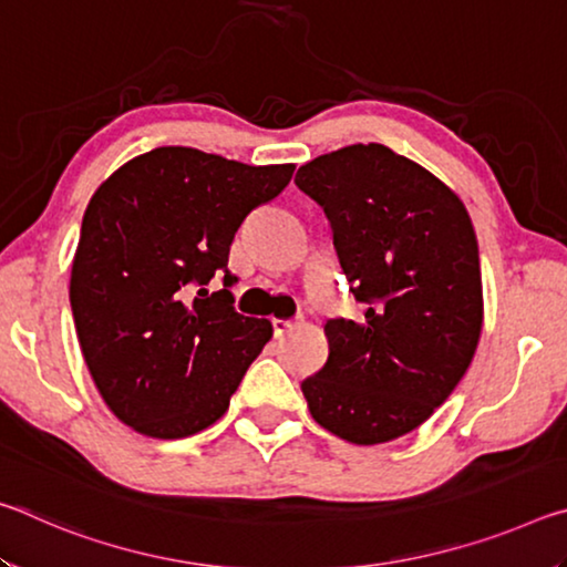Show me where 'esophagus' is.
<instances>
[{"mask_svg": "<svg viewBox=\"0 0 567 567\" xmlns=\"http://www.w3.org/2000/svg\"><path fill=\"white\" fill-rule=\"evenodd\" d=\"M295 328V320H272V330H275V338H282Z\"/></svg>", "mask_w": 567, "mask_h": 567, "instance_id": "obj_1", "label": "esophagus"}]
</instances>
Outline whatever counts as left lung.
Here are the masks:
<instances>
[{"label": "left lung", "mask_w": 567, "mask_h": 567, "mask_svg": "<svg viewBox=\"0 0 567 567\" xmlns=\"http://www.w3.org/2000/svg\"><path fill=\"white\" fill-rule=\"evenodd\" d=\"M295 185L332 227L358 322L324 324L328 362L302 380L310 415L354 445L420 427L473 362L483 330L477 237L447 185L385 145L307 162Z\"/></svg>", "instance_id": "1"}]
</instances>
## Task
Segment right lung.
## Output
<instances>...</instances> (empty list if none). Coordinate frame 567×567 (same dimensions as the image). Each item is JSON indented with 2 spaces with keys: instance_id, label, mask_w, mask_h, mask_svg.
Returning a JSON list of instances; mask_svg holds the SVG:
<instances>
[{
  "instance_id": "obj_1",
  "label": "right lung",
  "mask_w": 567,
  "mask_h": 567,
  "mask_svg": "<svg viewBox=\"0 0 567 567\" xmlns=\"http://www.w3.org/2000/svg\"><path fill=\"white\" fill-rule=\"evenodd\" d=\"M295 165L192 147L130 159L94 192L70 280L76 338L102 400L142 435L177 440L225 415L270 320L235 312L229 245ZM223 271L224 290L204 287Z\"/></svg>"
}]
</instances>
